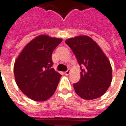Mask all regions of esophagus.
Listing matches in <instances>:
<instances>
[{
  "instance_id": "34e87169",
  "label": "esophagus",
  "mask_w": 126,
  "mask_h": 126,
  "mask_svg": "<svg viewBox=\"0 0 126 126\" xmlns=\"http://www.w3.org/2000/svg\"><path fill=\"white\" fill-rule=\"evenodd\" d=\"M70 72H71V70L70 69H68L67 71H65V75H69L70 74Z\"/></svg>"
}]
</instances>
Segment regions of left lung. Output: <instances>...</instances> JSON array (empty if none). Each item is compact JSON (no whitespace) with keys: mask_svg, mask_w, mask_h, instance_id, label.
<instances>
[{"mask_svg":"<svg viewBox=\"0 0 126 126\" xmlns=\"http://www.w3.org/2000/svg\"><path fill=\"white\" fill-rule=\"evenodd\" d=\"M80 66V80L73 84L76 93L86 100L102 96L112 82V67L102 49L88 36H79L65 41Z\"/></svg>","mask_w":126,"mask_h":126,"instance_id":"obj_1","label":"left lung"}]
</instances>
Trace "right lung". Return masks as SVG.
Listing matches in <instances>:
<instances>
[{
    "instance_id": "1",
    "label": "right lung",
    "mask_w": 126,
    "mask_h": 126,
    "mask_svg": "<svg viewBox=\"0 0 126 126\" xmlns=\"http://www.w3.org/2000/svg\"><path fill=\"white\" fill-rule=\"evenodd\" d=\"M61 42V38L40 35L27 44L15 61L17 85L31 99L44 101L55 92L61 75L51 68V53Z\"/></svg>"
}]
</instances>
